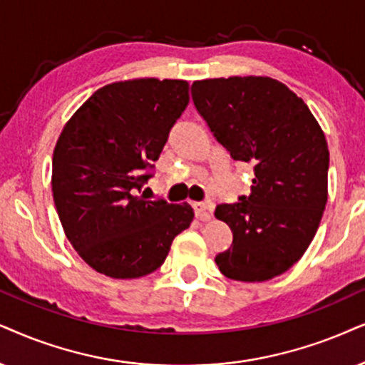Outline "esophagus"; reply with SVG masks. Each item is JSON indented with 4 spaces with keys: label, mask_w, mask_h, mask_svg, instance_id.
<instances>
[{
    "label": "esophagus",
    "mask_w": 365,
    "mask_h": 365,
    "mask_svg": "<svg viewBox=\"0 0 365 365\" xmlns=\"http://www.w3.org/2000/svg\"><path fill=\"white\" fill-rule=\"evenodd\" d=\"M193 210H195V215L200 220L210 219L212 209H210V204H207V202H193Z\"/></svg>",
    "instance_id": "esophagus-1"
}]
</instances>
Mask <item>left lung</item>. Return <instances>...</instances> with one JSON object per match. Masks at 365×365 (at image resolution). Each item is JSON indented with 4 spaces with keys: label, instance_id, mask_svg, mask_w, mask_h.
I'll list each match as a JSON object with an SVG mask.
<instances>
[{
    "label": "left lung",
    "instance_id": "obj_1",
    "mask_svg": "<svg viewBox=\"0 0 365 365\" xmlns=\"http://www.w3.org/2000/svg\"><path fill=\"white\" fill-rule=\"evenodd\" d=\"M215 140L255 167L249 197L215 207L232 244L215 262L230 279L267 281L288 271L315 237L329 197V146L308 106L271 77L192 84Z\"/></svg>",
    "mask_w": 365,
    "mask_h": 365
}]
</instances>
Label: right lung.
Here are the masks:
<instances>
[{
  "mask_svg": "<svg viewBox=\"0 0 365 365\" xmlns=\"http://www.w3.org/2000/svg\"><path fill=\"white\" fill-rule=\"evenodd\" d=\"M188 101L187 81L114 82L96 91L60 133L55 209L72 247L98 273L116 279L153 273L190 225L188 204L138 195Z\"/></svg>",
  "mask_w": 365,
  "mask_h": 365,
  "instance_id": "obj_1",
  "label": "right lung"
}]
</instances>
